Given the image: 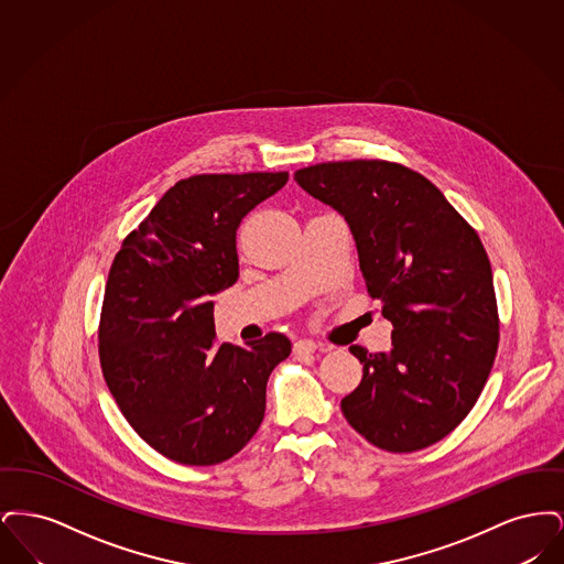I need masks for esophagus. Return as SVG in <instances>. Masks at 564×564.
Listing matches in <instances>:
<instances>
[{"instance_id":"1","label":"esophagus","mask_w":564,"mask_h":564,"mask_svg":"<svg viewBox=\"0 0 564 564\" xmlns=\"http://www.w3.org/2000/svg\"><path fill=\"white\" fill-rule=\"evenodd\" d=\"M317 349H322V345H319V343H315V340H308V338H302V340H297L294 345V352H297V355L315 352Z\"/></svg>"}]
</instances>
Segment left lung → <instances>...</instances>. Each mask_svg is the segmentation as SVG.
Masks as SVG:
<instances>
[{
  "label": "left lung",
  "mask_w": 564,
  "mask_h": 564,
  "mask_svg": "<svg viewBox=\"0 0 564 564\" xmlns=\"http://www.w3.org/2000/svg\"><path fill=\"white\" fill-rule=\"evenodd\" d=\"M294 180L345 217L368 294L393 325L391 350L350 347L364 378L343 414L382 451L427 448L469 414L497 355L482 241L430 180L395 162H322Z\"/></svg>",
  "instance_id": "left-lung-1"
}]
</instances>
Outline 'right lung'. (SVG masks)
Here are the masks:
<instances>
[{
    "label": "right lung",
    "mask_w": 564,
    "mask_h": 564,
    "mask_svg": "<svg viewBox=\"0 0 564 564\" xmlns=\"http://www.w3.org/2000/svg\"><path fill=\"white\" fill-rule=\"evenodd\" d=\"M290 175H194L166 189L109 269L99 357L139 437L184 465H215L262 425L269 376L288 355L270 332L245 347L215 343L214 297L239 279L242 217Z\"/></svg>",
    "instance_id": "add662e5"
}]
</instances>
